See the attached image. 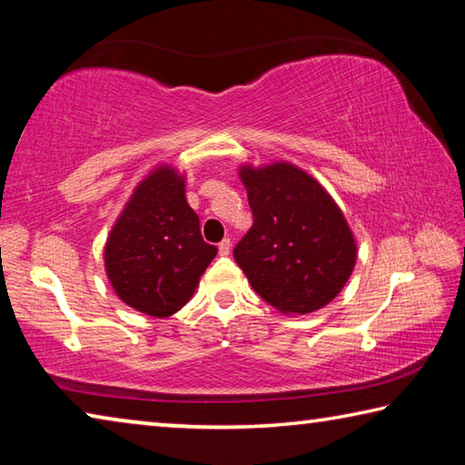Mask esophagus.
I'll list each match as a JSON object with an SVG mask.
<instances>
[{
	"instance_id": "1",
	"label": "esophagus",
	"mask_w": 465,
	"mask_h": 465,
	"mask_svg": "<svg viewBox=\"0 0 465 465\" xmlns=\"http://www.w3.org/2000/svg\"><path fill=\"white\" fill-rule=\"evenodd\" d=\"M217 248H219V254H222V256L230 254V252H232V242H230V238H225V240L219 242Z\"/></svg>"
}]
</instances>
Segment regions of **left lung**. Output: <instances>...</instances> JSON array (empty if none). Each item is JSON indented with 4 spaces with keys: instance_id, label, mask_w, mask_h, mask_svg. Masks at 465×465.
Segmentation results:
<instances>
[{
    "instance_id": "obj_1",
    "label": "left lung",
    "mask_w": 465,
    "mask_h": 465,
    "mask_svg": "<svg viewBox=\"0 0 465 465\" xmlns=\"http://www.w3.org/2000/svg\"><path fill=\"white\" fill-rule=\"evenodd\" d=\"M250 232L233 258L252 289L282 313H310L341 293L357 261L355 238L336 203L291 163L242 168Z\"/></svg>"
}]
</instances>
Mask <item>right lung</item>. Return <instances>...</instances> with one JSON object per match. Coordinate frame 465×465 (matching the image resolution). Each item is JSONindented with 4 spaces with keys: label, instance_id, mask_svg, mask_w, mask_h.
<instances>
[{
    "label": "right lung",
    "instance_id": "right-lung-1",
    "mask_svg": "<svg viewBox=\"0 0 465 465\" xmlns=\"http://www.w3.org/2000/svg\"><path fill=\"white\" fill-rule=\"evenodd\" d=\"M217 254L203 240L199 215L184 196V180L157 168L133 193L104 248L106 274L124 303L166 318L193 297Z\"/></svg>",
    "mask_w": 465,
    "mask_h": 465
}]
</instances>
